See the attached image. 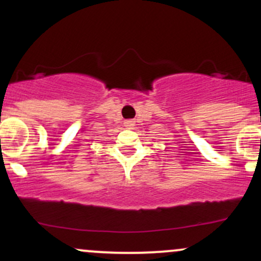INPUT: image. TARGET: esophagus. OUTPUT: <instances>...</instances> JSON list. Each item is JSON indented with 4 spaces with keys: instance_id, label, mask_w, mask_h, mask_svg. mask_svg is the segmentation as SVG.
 <instances>
[{
    "instance_id": "obj_1",
    "label": "esophagus",
    "mask_w": 261,
    "mask_h": 261,
    "mask_svg": "<svg viewBox=\"0 0 261 261\" xmlns=\"http://www.w3.org/2000/svg\"><path fill=\"white\" fill-rule=\"evenodd\" d=\"M124 125L126 126L127 128H131L133 126H135V121L134 120H125L124 121Z\"/></svg>"
}]
</instances>
